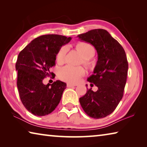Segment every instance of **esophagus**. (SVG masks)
<instances>
[{
	"label": "esophagus",
	"mask_w": 147,
	"mask_h": 147,
	"mask_svg": "<svg viewBox=\"0 0 147 147\" xmlns=\"http://www.w3.org/2000/svg\"><path fill=\"white\" fill-rule=\"evenodd\" d=\"M77 85L76 84H72L70 83H67V86L68 87V88H71V87H74V86H76Z\"/></svg>",
	"instance_id": "esophagus-1"
}]
</instances>
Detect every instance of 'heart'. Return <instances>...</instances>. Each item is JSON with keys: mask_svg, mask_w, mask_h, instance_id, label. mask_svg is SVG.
I'll return each instance as SVG.
<instances>
[{"mask_svg": "<svg viewBox=\"0 0 147 147\" xmlns=\"http://www.w3.org/2000/svg\"><path fill=\"white\" fill-rule=\"evenodd\" d=\"M77 49L84 57V63L89 64L88 59L93 57L95 54V49L90 43L82 42L77 45ZM69 49L68 46L64 45L59 50L56 56L58 63H63L65 59V56ZM86 71L82 67H74L67 65L61 67L59 70L58 75L61 80L69 83L76 84L80 80L82 77L85 74Z\"/></svg>", "mask_w": 147, "mask_h": 147, "instance_id": "1", "label": "heart"}]
</instances>
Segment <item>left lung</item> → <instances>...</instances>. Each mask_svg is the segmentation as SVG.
<instances>
[{
  "mask_svg": "<svg viewBox=\"0 0 147 147\" xmlns=\"http://www.w3.org/2000/svg\"><path fill=\"white\" fill-rule=\"evenodd\" d=\"M78 37L93 45L98 54L94 74L88 78L98 89H88L80 103L88 116L104 118L113 112L123 96L128 69L125 51L106 30H91Z\"/></svg>",
  "mask_w": 147,
  "mask_h": 147,
  "instance_id": "obj_1",
  "label": "left lung"
}]
</instances>
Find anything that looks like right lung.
<instances>
[{
    "label": "right lung",
    "instance_id": "obj_1",
    "mask_svg": "<svg viewBox=\"0 0 147 147\" xmlns=\"http://www.w3.org/2000/svg\"><path fill=\"white\" fill-rule=\"evenodd\" d=\"M71 38L47 34L34 39L20 52L16 64L17 86L20 98L26 109L37 116L51 113L58 105L67 84L59 80L45 85L47 76L55 77L51 68L62 45Z\"/></svg>",
    "mask_w": 147,
    "mask_h": 147
}]
</instances>
